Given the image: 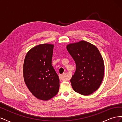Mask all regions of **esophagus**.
<instances>
[{
  "label": "esophagus",
  "mask_w": 122,
  "mask_h": 122,
  "mask_svg": "<svg viewBox=\"0 0 122 122\" xmlns=\"http://www.w3.org/2000/svg\"><path fill=\"white\" fill-rule=\"evenodd\" d=\"M60 79L61 80H65H65L67 81L68 80L67 77L65 76V74H63L61 75L60 76Z\"/></svg>",
  "instance_id": "34e87169"
}]
</instances>
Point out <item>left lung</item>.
<instances>
[{"mask_svg": "<svg viewBox=\"0 0 122 122\" xmlns=\"http://www.w3.org/2000/svg\"><path fill=\"white\" fill-rule=\"evenodd\" d=\"M67 49L76 66L70 80L74 91L86 96L93 93L100 86L104 74L100 52L96 46L85 41L69 44Z\"/></svg>", "mask_w": 122, "mask_h": 122, "instance_id": "obj_1", "label": "left lung"}]
</instances>
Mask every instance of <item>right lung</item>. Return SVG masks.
Returning a JSON list of instances; mask_svg holds the SVG:
<instances>
[{
  "label": "right lung",
  "instance_id": "obj_1",
  "mask_svg": "<svg viewBox=\"0 0 122 122\" xmlns=\"http://www.w3.org/2000/svg\"><path fill=\"white\" fill-rule=\"evenodd\" d=\"M54 45L43 44L32 48L26 55L23 65L25 83L32 94L47 101L56 95L60 79L52 66Z\"/></svg>",
  "mask_w": 122,
  "mask_h": 122
}]
</instances>
